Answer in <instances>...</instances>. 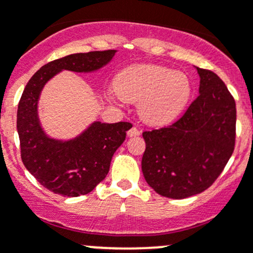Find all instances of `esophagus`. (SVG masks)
<instances>
[{
    "label": "esophagus",
    "mask_w": 253,
    "mask_h": 253,
    "mask_svg": "<svg viewBox=\"0 0 253 253\" xmlns=\"http://www.w3.org/2000/svg\"><path fill=\"white\" fill-rule=\"evenodd\" d=\"M141 134V131H139L137 127H132V128H129L128 131H127V136L128 137H136V136H139Z\"/></svg>",
    "instance_id": "obj_1"
}]
</instances>
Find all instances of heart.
<instances>
[{
	"label": "heart",
	"mask_w": 253,
	"mask_h": 253,
	"mask_svg": "<svg viewBox=\"0 0 253 253\" xmlns=\"http://www.w3.org/2000/svg\"><path fill=\"white\" fill-rule=\"evenodd\" d=\"M191 90V82L185 73L164 66L134 65L119 72L108 98L138 101L143 121L159 126L180 115L190 100Z\"/></svg>",
	"instance_id": "heart-1"
}]
</instances>
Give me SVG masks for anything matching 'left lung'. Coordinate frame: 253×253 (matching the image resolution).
Returning a JSON list of instances; mask_svg holds the SVG:
<instances>
[{"mask_svg": "<svg viewBox=\"0 0 253 253\" xmlns=\"http://www.w3.org/2000/svg\"><path fill=\"white\" fill-rule=\"evenodd\" d=\"M196 70L200 95L183 116L168 127L143 132L145 181L160 196L174 200L207 190L235 147V100L215 73Z\"/></svg>", "mask_w": 253, "mask_h": 253, "instance_id": "left-lung-1", "label": "left lung"}]
</instances>
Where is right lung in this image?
<instances>
[{
	"label": "right lung",
	"instance_id": "obj_1",
	"mask_svg": "<svg viewBox=\"0 0 253 253\" xmlns=\"http://www.w3.org/2000/svg\"><path fill=\"white\" fill-rule=\"evenodd\" d=\"M116 50L72 53L42 66L25 85L17 111V131L24 167L45 188L67 197L86 195L104 180L112 155L126 138L129 122L94 121L71 139L48 137L42 127L38 103L45 84L62 71L96 72Z\"/></svg>",
	"mask_w": 253,
	"mask_h": 253
}]
</instances>
